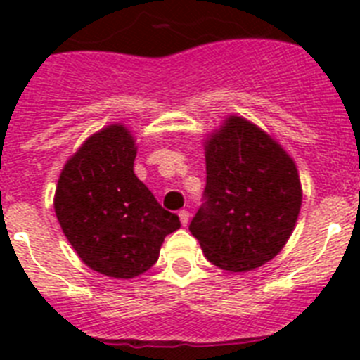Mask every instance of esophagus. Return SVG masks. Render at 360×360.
I'll return each mask as SVG.
<instances>
[{"mask_svg": "<svg viewBox=\"0 0 360 360\" xmlns=\"http://www.w3.org/2000/svg\"><path fill=\"white\" fill-rule=\"evenodd\" d=\"M178 218H180V224L186 227L187 224H189V211H186V209H182V211L178 212Z\"/></svg>", "mask_w": 360, "mask_h": 360, "instance_id": "esophagus-1", "label": "esophagus"}]
</instances>
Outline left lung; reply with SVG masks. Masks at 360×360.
<instances>
[{
    "instance_id": "obj_1",
    "label": "left lung",
    "mask_w": 360,
    "mask_h": 360,
    "mask_svg": "<svg viewBox=\"0 0 360 360\" xmlns=\"http://www.w3.org/2000/svg\"><path fill=\"white\" fill-rule=\"evenodd\" d=\"M207 184L189 225L212 265L247 272L290 238L301 209L297 167L256 124L231 115L205 141Z\"/></svg>"
}]
</instances>
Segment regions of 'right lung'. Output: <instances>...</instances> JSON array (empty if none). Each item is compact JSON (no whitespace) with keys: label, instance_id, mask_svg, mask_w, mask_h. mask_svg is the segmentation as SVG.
Returning <instances> with one entry per match:
<instances>
[{"label":"right lung","instance_id":"right-lung-1","mask_svg":"<svg viewBox=\"0 0 360 360\" xmlns=\"http://www.w3.org/2000/svg\"><path fill=\"white\" fill-rule=\"evenodd\" d=\"M136 146L120 124L94 133L65 164L53 209L75 252L98 274L129 279L151 269L180 227L135 176Z\"/></svg>","mask_w":360,"mask_h":360}]
</instances>
